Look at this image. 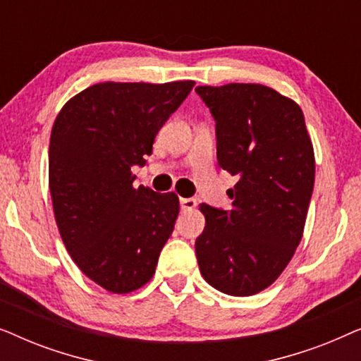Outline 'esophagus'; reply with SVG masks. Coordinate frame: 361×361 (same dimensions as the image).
Masks as SVG:
<instances>
[{"instance_id":"34e87169","label":"esophagus","mask_w":361,"mask_h":361,"mask_svg":"<svg viewBox=\"0 0 361 361\" xmlns=\"http://www.w3.org/2000/svg\"><path fill=\"white\" fill-rule=\"evenodd\" d=\"M180 209L187 212V210H194L197 207V200L195 199H180Z\"/></svg>"}]
</instances>
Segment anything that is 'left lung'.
I'll return each instance as SVG.
<instances>
[{"mask_svg": "<svg viewBox=\"0 0 361 361\" xmlns=\"http://www.w3.org/2000/svg\"><path fill=\"white\" fill-rule=\"evenodd\" d=\"M215 118L216 159L238 177L231 210L200 204L195 240L204 279L228 295H253L283 273L304 233L314 190V147L300 106L259 83L197 87Z\"/></svg>", "mask_w": 361, "mask_h": 361, "instance_id": "left-lung-1", "label": "left lung"}]
</instances>
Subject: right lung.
<instances>
[{"instance_id":"1","label":"right lung","mask_w":361,"mask_h":361,"mask_svg":"<svg viewBox=\"0 0 361 361\" xmlns=\"http://www.w3.org/2000/svg\"><path fill=\"white\" fill-rule=\"evenodd\" d=\"M195 82L97 83L54 121L49 189L63 245L87 278L126 294L152 278L179 215V197L133 187L157 131Z\"/></svg>"}]
</instances>
